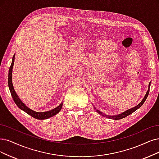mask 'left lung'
Wrapping results in <instances>:
<instances>
[{
	"label": "left lung",
	"mask_w": 159,
	"mask_h": 159,
	"mask_svg": "<svg viewBox=\"0 0 159 159\" xmlns=\"http://www.w3.org/2000/svg\"><path fill=\"white\" fill-rule=\"evenodd\" d=\"M150 85H151V84L149 83V89H148V92H147V93H146V94H145L144 98L143 99V100H142V102H141L137 105V106L134 107H133V108H132V109H128V110L126 111L125 112H124V113H121V114H120V115H116V116H108V115H105V116L104 115H103V114L100 112V111H99L98 110H97L96 111H97V112H98L99 114L103 115V116H106V117H108V118L113 119H115V120H119V119H121L125 118V117H126V116H128V115H130V114H132V113H134L135 111H136L138 109H139V108L141 106H142V105L144 103L145 101L146 100L147 98H148V95H149Z\"/></svg>",
	"instance_id": "8db88e82"
}]
</instances>
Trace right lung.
<instances>
[{"label":"right lung","instance_id":"obj_1","mask_svg":"<svg viewBox=\"0 0 159 159\" xmlns=\"http://www.w3.org/2000/svg\"><path fill=\"white\" fill-rule=\"evenodd\" d=\"M15 54L12 57V62H11V66L9 69V73H8V87L9 89L11 92V95L12 96V98L14 99V102L17 105V106L19 108H20L21 110L24 111L25 112H26L28 115H31L33 116V118H35L39 120H43V119H48L51 116H53L56 115L57 113L60 112V110L61 109L63 103H61L59 106L56 107L55 109L50 110L49 111H46V112H36V111H34L31 110V109L28 108L26 105L23 103L16 94V93L14 89L13 84H12V81H11V75H12V69L14 66V57Z\"/></svg>","mask_w":159,"mask_h":159}]
</instances>
